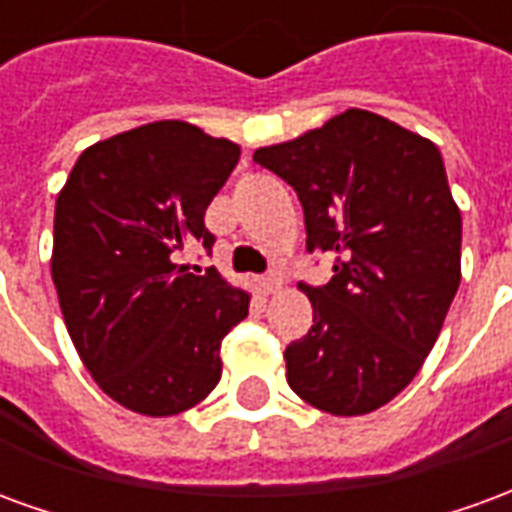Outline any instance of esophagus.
I'll return each mask as SVG.
<instances>
[{"mask_svg":"<svg viewBox=\"0 0 512 512\" xmlns=\"http://www.w3.org/2000/svg\"><path fill=\"white\" fill-rule=\"evenodd\" d=\"M262 289H264V295H275L278 289H281V275L278 273H267L262 278Z\"/></svg>","mask_w":512,"mask_h":512,"instance_id":"1","label":"esophagus"}]
</instances>
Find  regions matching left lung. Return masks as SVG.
I'll return each mask as SVG.
<instances>
[{
    "label": "left lung",
    "mask_w": 512,
    "mask_h": 512,
    "mask_svg": "<svg viewBox=\"0 0 512 512\" xmlns=\"http://www.w3.org/2000/svg\"><path fill=\"white\" fill-rule=\"evenodd\" d=\"M253 159L297 192L308 253L328 284H300L314 325L286 347L297 397L333 416L394 400L433 350L460 284V212L430 140L347 110Z\"/></svg>",
    "instance_id": "8db88e82"
}]
</instances>
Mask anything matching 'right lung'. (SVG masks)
I'll return each instance as SVG.
<instances>
[{"label": "right lung", "mask_w": 512, "mask_h": 512, "mask_svg": "<svg viewBox=\"0 0 512 512\" xmlns=\"http://www.w3.org/2000/svg\"><path fill=\"white\" fill-rule=\"evenodd\" d=\"M239 146L184 121L101 140L76 159L54 206L52 278L65 328L104 394L146 416L192 408L223 375L220 344L250 297L215 267L179 253L212 250V204Z\"/></svg>", "instance_id": "1"}]
</instances>
